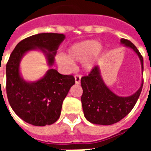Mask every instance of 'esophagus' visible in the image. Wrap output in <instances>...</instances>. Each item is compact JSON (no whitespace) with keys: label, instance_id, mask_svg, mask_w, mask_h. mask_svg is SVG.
I'll return each instance as SVG.
<instances>
[{"label":"esophagus","instance_id":"esophagus-1","mask_svg":"<svg viewBox=\"0 0 151 151\" xmlns=\"http://www.w3.org/2000/svg\"><path fill=\"white\" fill-rule=\"evenodd\" d=\"M74 78H75V82L76 84H80V82H81V76L78 75V74H76L75 76H74Z\"/></svg>","mask_w":151,"mask_h":151}]
</instances>
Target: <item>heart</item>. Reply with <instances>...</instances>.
Segmentation results:
<instances>
[{"label":"heart","mask_w":151,"mask_h":151,"mask_svg":"<svg viewBox=\"0 0 151 151\" xmlns=\"http://www.w3.org/2000/svg\"><path fill=\"white\" fill-rule=\"evenodd\" d=\"M104 51L100 43L92 40L74 43L69 47L67 54L60 52L56 56L57 64L61 68L69 71L74 68V62L82 61V67L86 71L91 70L98 63Z\"/></svg>","instance_id":"heart-1"}]
</instances>
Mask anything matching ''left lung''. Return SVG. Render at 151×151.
Returning a JSON list of instances; mask_svg holds the SVG:
<instances>
[{
	"instance_id": "left-lung-1",
	"label": "left lung",
	"mask_w": 151,
	"mask_h": 151,
	"mask_svg": "<svg viewBox=\"0 0 151 151\" xmlns=\"http://www.w3.org/2000/svg\"><path fill=\"white\" fill-rule=\"evenodd\" d=\"M120 43L137 54L143 72V57L136 46L125 39H121ZM81 85L83 90L81 101L86 119L96 124L110 125L122 120L133 109L142 90L143 81L135 94L120 97L105 85L99 66H95L88 76L81 78Z\"/></svg>"
}]
</instances>
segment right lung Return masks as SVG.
Wrapping results in <instances>:
<instances>
[{
	"label": "right lung",
	"instance_id": "add662e5",
	"mask_svg": "<svg viewBox=\"0 0 151 151\" xmlns=\"http://www.w3.org/2000/svg\"><path fill=\"white\" fill-rule=\"evenodd\" d=\"M65 36L57 33H41L26 38L17 44L6 64V93L12 109L25 122L35 126L52 124L59 119L63 100L75 83L73 75H63L50 69L43 78L26 82L19 72L25 53L40 49L46 55L48 65ZM1 82V81H0Z\"/></svg>",
	"mask_w": 151,
	"mask_h": 151
}]
</instances>
